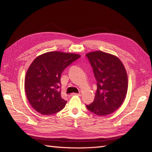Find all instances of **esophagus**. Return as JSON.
Wrapping results in <instances>:
<instances>
[{
    "mask_svg": "<svg viewBox=\"0 0 152 152\" xmlns=\"http://www.w3.org/2000/svg\"><path fill=\"white\" fill-rule=\"evenodd\" d=\"M70 95H72V96H73V95H76V96H81V94H80V93H72V94H71Z\"/></svg>",
    "mask_w": 152,
    "mask_h": 152,
    "instance_id": "esophagus-1",
    "label": "esophagus"
}]
</instances>
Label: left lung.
<instances>
[{
	"label": "left lung",
	"mask_w": 152,
	"mask_h": 152,
	"mask_svg": "<svg viewBox=\"0 0 152 152\" xmlns=\"http://www.w3.org/2000/svg\"><path fill=\"white\" fill-rule=\"evenodd\" d=\"M94 72L97 89L90 112L104 116L120 107L127 95L128 79L126 70L118 57L101 51L86 54Z\"/></svg>",
	"instance_id": "left-lung-1"
}]
</instances>
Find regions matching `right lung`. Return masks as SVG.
<instances>
[{"mask_svg":"<svg viewBox=\"0 0 152 152\" xmlns=\"http://www.w3.org/2000/svg\"><path fill=\"white\" fill-rule=\"evenodd\" d=\"M80 57L76 53L50 51L33 61L25 76V90L35 110L43 115H52L64 108L66 101L61 96V75Z\"/></svg>","mask_w":152,"mask_h":152,"instance_id":"add662e5","label":"right lung"}]
</instances>
